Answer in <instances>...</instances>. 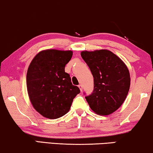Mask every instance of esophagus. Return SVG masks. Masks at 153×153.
<instances>
[{"label":"esophagus","instance_id":"obj_1","mask_svg":"<svg viewBox=\"0 0 153 153\" xmlns=\"http://www.w3.org/2000/svg\"><path fill=\"white\" fill-rule=\"evenodd\" d=\"M78 88H80V91H81V92H82V85H81V84L79 85H78Z\"/></svg>","mask_w":153,"mask_h":153}]
</instances>
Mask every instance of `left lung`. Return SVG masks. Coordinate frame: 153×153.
Returning <instances> with one entry per match:
<instances>
[{"instance_id": "8db88e82", "label": "left lung", "mask_w": 153, "mask_h": 153, "mask_svg": "<svg viewBox=\"0 0 153 153\" xmlns=\"http://www.w3.org/2000/svg\"><path fill=\"white\" fill-rule=\"evenodd\" d=\"M81 56L94 78L93 92L85 96L90 107L99 115L113 113L123 103L130 88L128 68L109 50L82 51Z\"/></svg>"}]
</instances>
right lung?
<instances>
[{"label": "right lung", "instance_id": "1", "mask_svg": "<svg viewBox=\"0 0 153 153\" xmlns=\"http://www.w3.org/2000/svg\"><path fill=\"white\" fill-rule=\"evenodd\" d=\"M71 51L48 49L36 54L27 73V88L32 106L48 119H58L70 110L80 90L73 85L65 66Z\"/></svg>", "mask_w": 153, "mask_h": 153}]
</instances>
